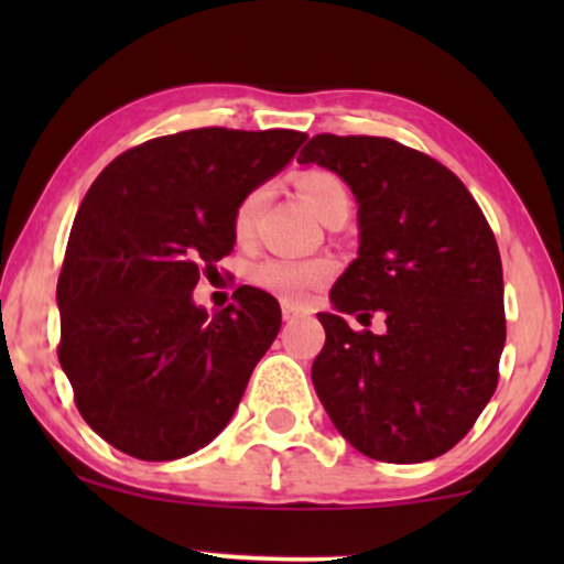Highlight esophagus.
<instances>
[{"instance_id": "obj_1", "label": "esophagus", "mask_w": 564, "mask_h": 564, "mask_svg": "<svg viewBox=\"0 0 564 564\" xmlns=\"http://www.w3.org/2000/svg\"><path fill=\"white\" fill-rule=\"evenodd\" d=\"M281 310H283V321H296L304 315L302 304H294V302H283Z\"/></svg>"}]
</instances>
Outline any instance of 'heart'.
I'll return each mask as SVG.
<instances>
[{
	"mask_svg": "<svg viewBox=\"0 0 564 564\" xmlns=\"http://www.w3.org/2000/svg\"><path fill=\"white\" fill-rule=\"evenodd\" d=\"M294 187L300 198L321 219H326L334 209L347 206L349 209V191L347 185L326 170H304L294 177ZM264 198L268 191L254 187L238 200L232 212V236L238 243H249L254 238L257 223H260ZM336 273V262L328 257H307V260H294V257H264L254 262L249 270V281L257 289L268 291L283 302H304L313 296V291L326 286Z\"/></svg>",
	"mask_w": 564,
	"mask_h": 564,
	"instance_id": "b5f03b06",
	"label": "heart"
}]
</instances>
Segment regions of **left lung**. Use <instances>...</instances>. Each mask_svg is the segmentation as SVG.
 <instances>
[{
    "label": "left lung",
    "mask_w": 564,
    "mask_h": 564,
    "mask_svg": "<svg viewBox=\"0 0 564 564\" xmlns=\"http://www.w3.org/2000/svg\"><path fill=\"white\" fill-rule=\"evenodd\" d=\"M300 164L339 174L358 200V260L318 313L313 384L336 430L377 462L443 456L475 426L507 341L494 230L448 166L390 138L315 134ZM386 315L384 335L341 314Z\"/></svg>",
    "instance_id": "obj_1"
}]
</instances>
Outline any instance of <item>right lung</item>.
<instances>
[{
    "instance_id": "right-lung-1",
    "label": "right lung",
    "mask_w": 564,
    "mask_h": 564,
    "mask_svg": "<svg viewBox=\"0 0 564 564\" xmlns=\"http://www.w3.org/2000/svg\"><path fill=\"white\" fill-rule=\"evenodd\" d=\"M294 129L204 127L116 156L84 196L57 278V360L82 419L113 448L172 462L212 443L281 328L268 291L209 315L200 273L230 254L232 212L294 159Z\"/></svg>"
}]
</instances>
